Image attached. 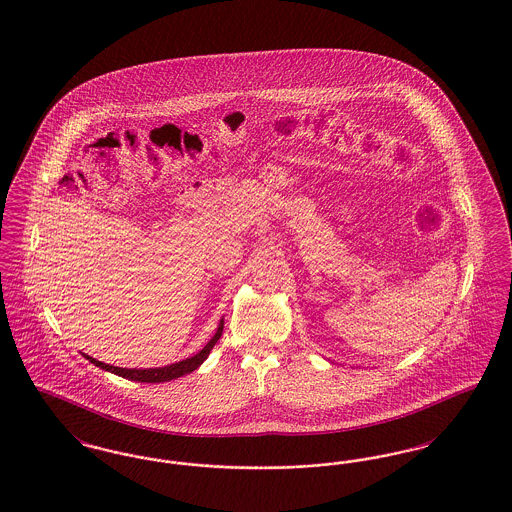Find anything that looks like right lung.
Listing matches in <instances>:
<instances>
[{"instance_id":"1","label":"right lung","mask_w":512,"mask_h":512,"mask_svg":"<svg viewBox=\"0 0 512 512\" xmlns=\"http://www.w3.org/2000/svg\"><path fill=\"white\" fill-rule=\"evenodd\" d=\"M222 328H224V320H220L219 328H217L215 336L209 340V343H207L199 353H195L194 357H190V359H184V361H180V363H174V365L159 366V368H121V366L105 365V363H101V361L94 359V357H88V355H84V357H86L90 363L99 366V368H103V370H107V372H113V374L122 376V378L134 380V382H146V384L171 382L174 378H180V376H184V374L194 372L195 368L209 357L211 349H213L215 343L219 341Z\"/></svg>"}]
</instances>
